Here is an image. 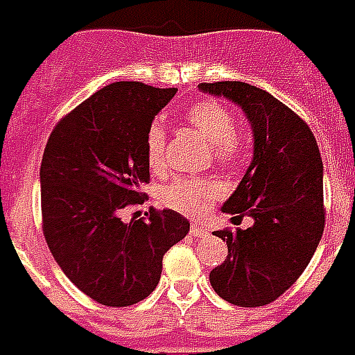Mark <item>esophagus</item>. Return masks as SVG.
I'll use <instances>...</instances> for the list:
<instances>
[{
  "mask_svg": "<svg viewBox=\"0 0 355 355\" xmlns=\"http://www.w3.org/2000/svg\"><path fill=\"white\" fill-rule=\"evenodd\" d=\"M191 235H193V237H206V235H208V230L202 227V225H191Z\"/></svg>",
  "mask_w": 355,
  "mask_h": 355,
  "instance_id": "34e87169",
  "label": "esophagus"
}]
</instances>
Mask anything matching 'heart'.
Wrapping results in <instances>:
<instances>
[{
	"mask_svg": "<svg viewBox=\"0 0 355 355\" xmlns=\"http://www.w3.org/2000/svg\"><path fill=\"white\" fill-rule=\"evenodd\" d=\"M191 130L212 145L218 162L231 164L241 155V137L235 132V114L218 101H198L185 112ZM147 160L153 170H162L166 162V132L160 124H153L147 133ZM222 195L218 183L210 180L180 178L162 191V202L172 210L189 218H202Z\"/></svg>",
	"mask_w": 355,
	"mask_h": 355,
	"instance_id": "1",
	"label": "heart"
}]
</instances>
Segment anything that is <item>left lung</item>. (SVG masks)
<instances>
[{
    "label": "left lung",
    "mask_w": 355,
    "mask_h": 355,
    "mask_svg": "<svg viewBox=\"0 0 355 355\" xmlns=\"http://www.w3.org/2000/svg\"><path fill=\"white\" fill-rule=\"evenodd\" d=\"M198 89L243 109L252 128L250 166L222 210L254 223L235 233L216 231L227 258L210 271L225 302L258 308L273 302L302 275L323 227V162L302 118L271 93L245 82L200 84Z\"/></svg>",
    "instance_id": "obj_1"
}]
</instances>
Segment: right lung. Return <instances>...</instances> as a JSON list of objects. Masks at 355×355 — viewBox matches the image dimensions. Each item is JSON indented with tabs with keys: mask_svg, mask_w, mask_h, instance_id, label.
I'll use <instances>...</instances> for the list:
<instances>
[{
	"mask_svg": "<svg viewBox=\"0 0 355 355\" xmlns=\"http://www.w3.org/2000/svg\"><path fill=\"white\" fill-rule=\"evenodd\" d=\"M141 82L105 85L55 125L40 183L44 235L64 275L95 302L124 308L160 281L162 256L189 233L182 214L153 210L122 222L143 205L149 182L147 133L175 95Z\"/></svg>",
	"mask_w": 355,
	"mask_h": 355,
	"instance_id": "add662e5",
	"label": "right lung"
}]
</instances>
